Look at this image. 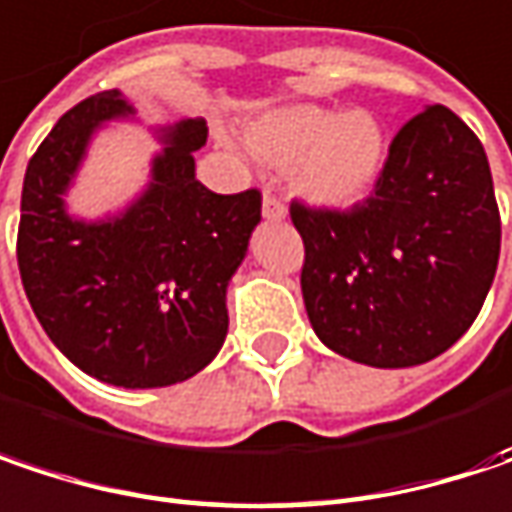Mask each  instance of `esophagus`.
I'll return each instance as SVG.
<instances>
[{
    "label": "esophagus",
    "mask_w": 512,
    "mask_h": 512,
    "mask_svg": "<svg viewBox=\"0 0 512 512\" xmlns=\"http://www.w3.org/2000/svg\"><path fill=\"white\" fill-rule=\"evenodd\" d=\"M287 216V205L278 199V196H272L269 190L263 193V219H269V222H281Z\"/></svg>",
    "instance_id": "1"
}]
</instances>
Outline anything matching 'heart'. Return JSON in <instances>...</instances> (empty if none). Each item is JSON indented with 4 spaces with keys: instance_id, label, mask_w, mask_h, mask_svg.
<instances>
[{
    "instance_id": "b5f03b06",
    "label": "heart",
    "mask_w": 512,
    "mask_h": 512,
    "mask_svg": "<svg viewBox=\"0 0 512 512\" xmlns=\"http://www.w3.org/2000/svg\"><path fill=\"white\" fill-rule=\"evenodd\" d=\"M246 143L260 161L290 166L293 190L322 208L357 202L384 166V131L366 111L272 108L246 125Z\"/></svg>"
}]
</instances>
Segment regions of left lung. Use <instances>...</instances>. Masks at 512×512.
<instances>
[{
    "instance_id": "left-lung-1",
    "label": "left lung",
    "mask_w": 512,
    "mask_h": 512,
    "mask_svg": "<svg viewBox=\"0 0 512 512\" xmlns=\"http://www.w3.org/2000/svg\"><path fill=\"white\" fill-rule=\"evenodd\" d=\"M316 337L354 363L404 369L451 349L481 313L501 216L475 131L442 105L404 122L375 193L351 210L290 205Z\"/></svg>"
}]
</instances>
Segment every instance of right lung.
Masks as SVG:
<instances>
[{
  "instance_id": "obj_1",
  "label": "right lung",
  "mask_w": 512,
  "mask_h": 512,
  "mask_svg": "<svg viewBox=\"0 0 512 512\" xmlns=\"http://www.w3.org/2000/svg\"><path fill=\"white\" fill-rule=\"evenodd\" d=\"M134 108L119 90L78 102L28 161L17 263L49 340L72 363L125 390L202 372L228 334V281L260 222V193H210L196 181L205 119L161 128L146 190L117 216L78 219L64 196L99 125Z\"/></svg>"
}]
</instances>
